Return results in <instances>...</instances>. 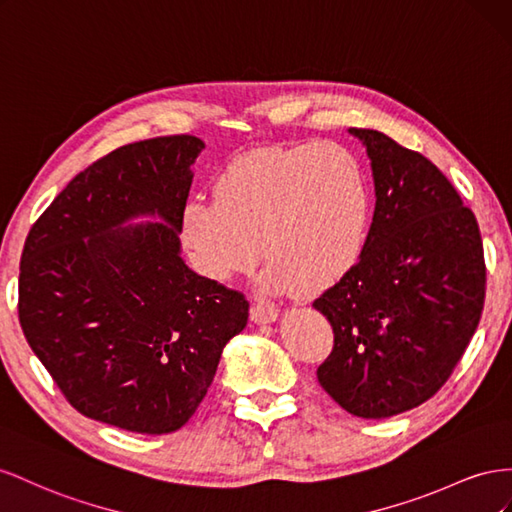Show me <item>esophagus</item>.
<instances>
[{"label": "esophagus", "mask_w": 512, "mask_h": 512, "mask_svg": "<svg viewBox=\"0 0 512 512\" xmlns=\"http://www.w3.org/2000/svg\"><path fill=\"white\" fill-rule=\"evenodd\" d=\"M251 319L255 324H272V321L279 319V311L274 306H264V304H253L251 309Z\"/></svg>", "instance_id": "1"}]
</instances>
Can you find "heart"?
<instances>
[{"instance_id":"obj_1","label":"heart","mask_w":512,"mask_h":512,"mask_svg":"<svg viewBox=\"0 0 512 512\" xmlns=\"http://www.w3.org/2000/svg\"><path fill=\"white\" fill-rule=\"evenodd\" d=\"M212 193L214 201L186 203L178 231L195 270L214 283L251 272L261 251L270 291L313 294L345 279L364 253L371 186L339 143L246 152L218 171Z\"/></svg>"}]
</instances>
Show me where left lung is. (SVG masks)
Wrapping results in <instances>:
<instances>
[{"label": "left lung", "mask_w": 512, "mask_h": 512, "mask_svg": "<svg viewBox=\"0 0 512 512\" xmlns=\"http://www.w3.org/2000/svg\"><path fill=\"white\" fill-rule=\"evenodd\" d=\"M367 150L373 223L356 268L313 306L334 347L317 379L345 412L390 418L440 390L485 304L478 223L429 158L379 130L349 128Z\"/></svg>", "instance_id": "1"}]
</instances>
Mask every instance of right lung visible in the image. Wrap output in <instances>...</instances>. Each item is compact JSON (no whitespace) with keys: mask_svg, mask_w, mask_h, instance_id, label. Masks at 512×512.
Returning a JSON list of instances; mask_svg holds the SVG:
<instances>
[{"mask_svg":"<svg viewBox=\"0 0 512 512\" xmlns=\"http://www.w3.org/2000/svg\"><path fill=\"white\" fill-rule=\"evenodd\" d=\"M199 137L122 145L72 178L29 229L19 321L83 416L163 435L191 418L248 302L186 266L180 212Z\"/></svg>","mask_w":512,"mask_h":512,"instance_id":"1","label":"right lung"}]
</instances>
